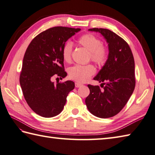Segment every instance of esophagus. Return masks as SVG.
Listing matches in <instances>:
<instances>
[{
    "instance_id": "esophagus-1",
    "label": "esophagus",
    "mask_w": 155,
    "mask_h": 155,
    "mask_svg": "<svg viewBox=\"0 0 155 155\" xmlns=\"http://www.w3.org/2000/svg\"><path fill=\"white\" fill-rule=\"evenodd\" d=\"M81 86H83V84H81L80 83H75V87L77 88L81 87Z\"/></svg>"
}]
</instances>
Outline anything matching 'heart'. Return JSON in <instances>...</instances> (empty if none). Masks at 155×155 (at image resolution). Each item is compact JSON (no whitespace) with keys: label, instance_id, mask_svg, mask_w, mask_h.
<instances>
[{"label":"heart","instance_id":"heart-1","mask_svg":"<svg viewBox=\"0 0 155 155\" xmlns=\"http://www.w3.org/2000/svg\"><path fill=\"white\" fill-rule=\"evenodd\" d=\"M78 43L83 46L89 51L90 58L97 65L102 67L107 62L108 58V49L106 46L102 44V41L96 36L91 33L84 34L78 38ZM72 46L71 42H67L62 48V57L64 61L69 62L71 59ZM95 72L93 65L77 64L68 70L69 77L71 79L79 83H84L88 81Z\"/></svg>","mask_w":155,"mask_h":155}]
</instances>
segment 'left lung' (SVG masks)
Masks as SVG:
<instances>
[{
    "label": "left lung",
    "instance_id": "left-lung-1",
    "mask_svg": "<svg viewBox=\"0 0 155 155\" xmlns=\"http://www.w3.org/2000/svg\"><path fill=\"white\" fill-rule=\"evenodd\" d=\"M88 31L99 32L103 36L108 44L109 54L106 64L94 78L103 83V90L99 86L88 84L90 94L85 103L94 116L110 118L124 107L135 87L133 54L127 42L114 32L102 28Z\"/></svg>",
    "mask_w": 155,
    "mask_h": 155
}]
</instances>
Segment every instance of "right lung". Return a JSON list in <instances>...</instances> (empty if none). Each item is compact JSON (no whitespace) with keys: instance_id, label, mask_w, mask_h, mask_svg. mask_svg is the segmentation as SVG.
Returning <instances> with one entry per match:
<instances>
[{"instance_id":"right-lung-1","label":"right lung","mask_w":155,"mask_h":155,"mask_svg":"<svg viewBox=\"0 0 155 155\" xmlns=\"http://www.w3.org/2000/svg\"><path fill=\"white\" fill-rule=\"evenodd\" d=\"M80 31L65 27L50 28L36 36L25 52L20 84L28 106L42 117H53L61 113L69 92L74 89V82L54 84L51 78L67 75L62 48L68 38Z\"/></svg>"}]
</instances>
